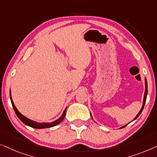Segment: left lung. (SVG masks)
<instances>
[{"label":"left lung","mask_w":157,"mask_h":157,"mask_svg":"<svg viewBox=\"0 0 157 157\" xmlns=\"http://www.w3.org/2000/svg\"><path fill=\"white\" fill-rule=\"evenodd\" d=\"M147 92H148V90H147V79L145 78V92H144V100H143V105H142V109H141V110L140 111V112H139V113L137 114V115H136V116L135 117V118H134V120H136V119L140 115V114L142 113V112L143 109H144V105H145V102H146V100H147ZM91 117H92V115H91ZM127 124H126V125H124V126H123V127H121V128H124V127H126V126H127Z\"/></svg>","instance_id":"left-lung-1"}]
</instances>
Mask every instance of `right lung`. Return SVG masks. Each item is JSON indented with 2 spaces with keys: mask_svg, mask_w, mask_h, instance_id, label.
Instances as JSON below:
<instances>
[{
  "mask_svg": "<svg viewBox=\"0 0 157 157\" xmlns=\"http://www.w3.org/2000/svg\"><path fill=\"white\" fill-rule=\"evenodd\" d=\"M10 101H11L12 106H13V109H14L15 114H16V115L17 116V117L21 120L22 122H23L24 124H25L29 126V127H30L35 128V129H45V128H50V127H55V126L59 124L64 120V118H65V117L66 115V110H67V108H65V109L64 110L63 113V114H62V116L60 117H59V119H57V120L54 121V122H50V123H49V122L39 123V122H35V121H33L31 120H30V119L25 117V116H23V114H22L21 112H20L17 109V108L15 107L14 103H13V101L12 98H11V94H10Z\"/></svg>",
  "mask_w": 157,
  "mask_h": 157,
  "instance_id": "right-lung-1",
  "label": "right lung"
}]
</instances>
